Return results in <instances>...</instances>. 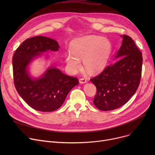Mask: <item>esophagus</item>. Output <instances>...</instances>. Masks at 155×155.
Returning a JSON list of instances; mask_svg holds the SVG:
<instances>
[{
  "instance_id": "1",
  "label": "esophagus",
  "mask_w": 155,
  "mask_h": 155,
  "mask_svg": "<svg viewBox=\"0 0 155 155\" xmlns=\"http://www.w3.org/2000/svg\"><path fill=\"white\" fill-rule=\"evenodd\" d=\"M87 82V79L85 78H80V80H79L80 84H85Z\"/></svg>"
}]
</instances>
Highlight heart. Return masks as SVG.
I'll list each match as a JSON object with an SVG mask.
<instances>
[{"label": "heart", "instance_id": "heart-1", "mask_svg": "<svg viewBox=\"0 0 155 155\" xmlns=\"http://www.w3.org/2000/svg\"><path fill=\"white\" fill-rule=\"evenodd\" d=\"M109 41L97 36H88L79 38L71 45V52L66 54V61L73 71L80 67L83 59L84 67L90 73H95L106 64L111 52Z\"/></svg>", "mask_w": 155, "mask_h": 155}]
</instances>
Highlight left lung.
I'll return each instance as SVG.
<instances>
[{
  "mask_svg": "<svg viewBox=\"0 0 155 155\" xmlns=\"http://www.w3.org/2000/svg\"><path fill=\"white\" fill-rule=\"evenodd\" d=\"M121 36L123 43L116 56L119 59L91 79L97 88L94 104L103 111L123 106L135 94L140 83L142 53L131 37Z\"/></svg>",
  "mask_w": 155,
  "mask_h": 155,
  "instance_id": "8db88e82",
  "label": "left lung"
}]
</instances>
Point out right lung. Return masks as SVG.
<instances>
[{
  "label": "right lung",
  "instance_id": "1",
  "mask_svg": "<svg viewBox=\"0 0 155 155\" xmlns=\"http://www.w3.org/2000/svg\"><path fill=\"white\" fill-rule=\"evenodd\" d=\"M59 45L50 38L38 36L28 38L17 48L12 57L14 83L16 91L31 107L38 111L52 112L59 109L71 89L78 84L76 77L49 68L38 79L32 78L28 67L41 53L58 50Z\"/></svg>",
  "mask_w": 155,
  "mask_h": 155
}]
</instances>
